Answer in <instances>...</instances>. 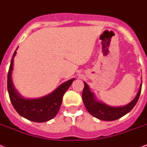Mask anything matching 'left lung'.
Instances as JSON below:
<instances>
[{
	"label": "left lung",
	"instance_id": "obj_1",
	"mask_svg": "<svg viewBox=\"0 0 147 147\" xmlns=\"http://www.w3.org/2000/svg\"><path fill=\"white\" fill-rule=\"evenodd\" d=\"M83 82L84 88L82 90V98L86 108L92 116L104 121H113L118 119L130 112L138 102L142 87L141 82L138 94L130 103L122 107H111L102 101H99L94 93L91 92L90 88L86 82Z\"/></svg>",
	"mask_w": 147,
	"mask_h": 147
}]
</instances>
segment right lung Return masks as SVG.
<instances>
[{
  "instance_id": "1",
  "label": "right lung",
  "mask_w": 147,
  "mask_h": 147,
  "mask_svg": "<svg viewBox=\"0 0 147 147\" xmlns=\"http://www.w3.org/2000/svg\"><path fill=\"white\" fill-rule=\"evenodd\" d=\"M17 49L11 59L7 75V89L11 103L17 113L24 118L35 122H47L57 115L62 103L63 95L71 86L75 79H71L63 82L53 92L46 96L34 99L24 98L16 89L12 81L13 61L16 55Z\"/></svg>"
}]
</instances>
